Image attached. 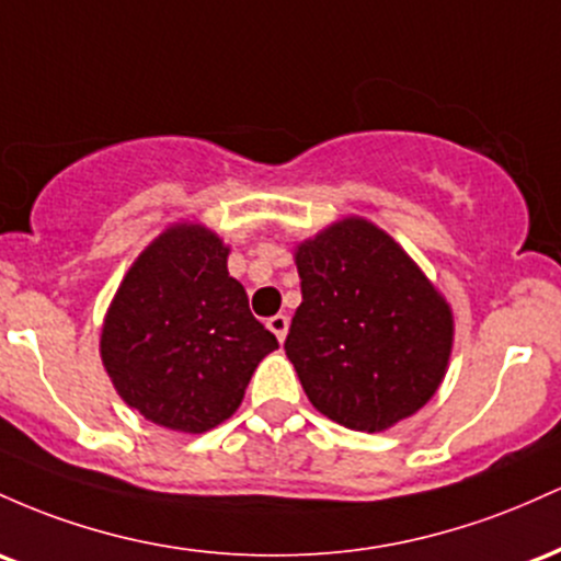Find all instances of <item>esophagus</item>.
Segmentation results:
<instances>
[{"label":"esophagus","mask_w":561,"mask_h":561,"mask_svg":"<svg viewBox=\"0 0 561 561\" xmlns=\"http://www.w3.org/2000/svg\"><path fill=\"white\" fill-rule=\"evenodd\" d=\"M267 329L273 331L275 336H278V342H283V339H286V333H288V318H286V314H275V318L267 320Z\"/></svg>","instance_id":"34e87169"}]
</instances>
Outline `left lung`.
I'll list each match as a JSON object with an SVG mask.
<instances>
[{"label":"left lung","mask_w":561,"mask_h":561,"mask_svg":"<svg viewBox=\"0 0 561 561\" xmlns=\"http://www.w3.org/2000/svg\"><path fill=\"white\" fill-rule=\"evenodd\" d=\"M301 305L286 355L323 416L383 432L434 398L448 374L453 310L408 251L365 217L294 247Z\"/></svg>","instance_id":"1"}]
</instances>
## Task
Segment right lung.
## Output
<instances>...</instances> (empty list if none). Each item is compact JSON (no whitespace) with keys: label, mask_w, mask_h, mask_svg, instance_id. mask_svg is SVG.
Returning <instances> with one entry per match:
<instances>
[{"label":"right lung","mask_w":561,"mask_h":561,"mask_svg":"<svg viewBox=\"0 0 561 561\" xmlns=\"http://www.w3.org/2000/svg\"><path fill=\"white\" fill-rule=\"evenodd\" d=\"M230 247L201 222H174L140 251L113 294L100 357L118 398L172 432L228 421L278 350L228 273Z\"/></svg>","instance_id":"right-lung-1"}]
</instances>
